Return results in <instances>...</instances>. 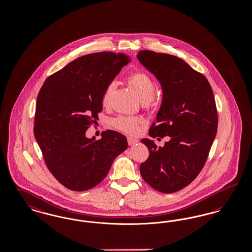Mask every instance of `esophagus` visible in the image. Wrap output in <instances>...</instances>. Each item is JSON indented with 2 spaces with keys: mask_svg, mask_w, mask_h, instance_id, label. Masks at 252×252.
<instances>
[{
  "mask_svg": "<svg viewBox=\"0 0 252 252\" xmlns=\"http://www.w3.org/2000/svg\"><path fill=\"white\" fill-rule=\"evenodd\" d=\"M138 140L135 139V138H132V137H127V143L129 145H134V144H138Z\"/></svg>",
  "mask_w": 252,
  "mask_h": 252,
  "instance_id": "esophagus-1",
  "label": "esophagus"
}]
</instances>
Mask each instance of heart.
<instances>
[{"mask_svg":"<svg viewBox=\"0 0 252 252\" xmlns=\"http://www.w3.org/2000/svg\"><path fill=\"white\" fill-rule=\"evenodd\" d=\"M127 82L131 86L133 90L140 97L142 102L147 107L150 106L153 102V95L156 91V86L153 79L146 72L139 71L132 72L127 77ZM115 90V83H108L102 95V104L107 107L110 104L111 97ZM112 125L114 127L121 131L126 132L128 134H135L139 130L140 120L134 117L128 116H118L117 118L112 120Z\"/></svg>","mask_w":252,"mask_h":252,"instance_id":"obj_1","label":"heart"}]
</instances>
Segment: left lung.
Returning <instances> with one entry per match:
<instances>
[{"instance_id": "obj_1", "label": "left lung", "mask_w": 252, "mask_h": 252, "mask_svg": "<svg viewBox=\"0 0 252 252\" xmlns=\"http://www.w3.org/2000/svg\"><path fill=\"white\" fill-rule=\"evenodd\" d=\"M137 59L162 89L161 105L149 136H169L163 147H158L153 140L141 141L149 157L140 165V172L157 191L178 192L198 176L216 138L218 118L214 93L203 74L178 57L144 50Z\"/></svg>"}]
</instances>
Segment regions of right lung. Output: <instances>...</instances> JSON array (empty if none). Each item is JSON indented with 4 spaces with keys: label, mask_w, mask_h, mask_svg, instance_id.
Instances as JSON below:
<instances>
[{
    "label": "right lung",
    "mask_w": 252,
    "mask_h": 252,
    "mask_svg": "<svg viewBox=\"0 0 252 252\" xmlns=\"http://www.w3.org/2000/svg\"><path fill=\"white\" fill-rule=\"evenodd\" d=\"M128 61L121 53L86 55L50 75L38 93L34 135L49 171L70 190L96 186L127 148L119 132L106 130L94 141L86 131L102 110L106 86Z\"/></svg>",
    "instance_id": "right-lung-1"
}]
</instances>
